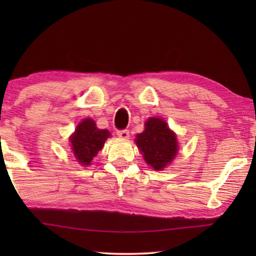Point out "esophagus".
Instances as JSON below:
<instances>
[{
    "mask_svg": "<svg viewBox=\"0 0 256 256\" xmlns=\"http://www.w3.org/2000/svg\"><path fill=\"white\" fill-rule=\"evenodd\" d=\"M116 134L118 138H124V140L129 138V130H127V129H121V130H118Z\"/></svg>",
    "mask_w": 256,
    "mask_h": 256,
    "instance_id": "esophagus-1",
    "label": "esophagus"
}]
</instances>
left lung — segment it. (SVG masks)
I'll use <instances>...</instances> for the list:
<instances>
[{
  "instance_id": "left-lung-1",
  "label": "left lung",
  "mask_w": 256,
  "mask_h": 256,
  "mask_svg": "<svg viewBox=\"0 0 256 256\" xmlns=\"http://www.w3.org/2000/svg\"><path fill=\"white\" fill-rule=\"evenodd\" d=\"M135 142L143 152L146 162L155 170L164 169L178 152L176 135L170 130L166 122L158 118H150L146 122L144 132L138 135Z\"/></svg>"
}]
</instances>
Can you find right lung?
Instances as JSON below:
<instances>
[{
  "label": "right lung",
  "mask_w": 256,
  "mask_h": 256,
  "mask_svg": "<svg viewBox=\"0 0 256 256\" xmlns=\"http://www.w3.org/2000/svg\"><path fill=\"white\" fill-rule=\"evenodd\" d=\"M110 132L106 129H98L96 122L90 118L82 121L71 136L70 141L76 158L82 166H88L93 157L102 149L104 141L110 138Z\"/></svg>",
  "instance_id": "add662e5"
}]
</instances>
